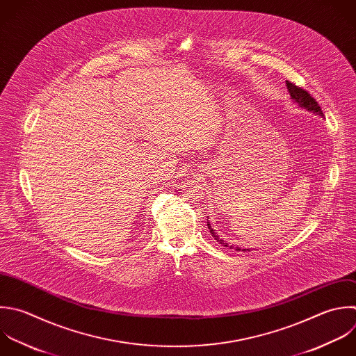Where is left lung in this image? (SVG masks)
I'll list each match as a JSON object with an SVG mask.
<instances>
[{"label": "left lung", "instance_id": "8db88e82", "mask_svg": "<svg viewBox=\"0 0 356 356\" xmlns=\"http://www.w3.org/2000/svg\"><path fill=\"white\" fill-rule=\"evenodd\" d=\"M286 88H288V92H289L292 100L296 102L300 107H303V108H306V110H309V111H312V113H316V114H318V115H321V117L324 115L323 111H321V108H320V106H318V103H317L305 89L296 86L295 83H292V82H289V81H286ZM207 227H209V229H210V234L214 236V239H217V242H220V243L224 245V246H228V243H227L225 241H222V239L218 238V235H217V234L214 232V229L210 227L209 221H207ZM229 248H231V246H229ZM235 250L250 252L249 249H241V248H236Z\"/></svg>", "mask_w": 356, "mask_h": 356}]
</instances>
